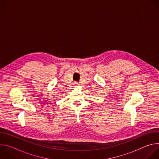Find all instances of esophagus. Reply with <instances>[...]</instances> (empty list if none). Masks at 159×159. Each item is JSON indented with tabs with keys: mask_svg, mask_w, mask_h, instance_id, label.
<instances>
[{
	"mask_svg": "<svg viewBox=\"0 0 159 159\" xmlns=\"http://www.w3.org/2000/svg\"><path fill=\"white\" fill-rule=\"evenodd\" d=\"M74 87H76V88H77V87H79V84H78V83H75V84H74Z\"/></svg>",
	"mask_w": 159,
	"mask_h": 159,
	"instance_id": "esophagus-1",
	"label": "esophagus"
}]
</instances>
